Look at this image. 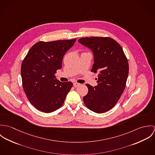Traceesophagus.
I'll list each match as a JSON object with an SVG mask.
<instances>
[{"label":"esophagus","instance_id":"esophagus-1","mask_svg":"<svg viewBox=\"0 0 155 155\" xmlns=\"http://www.w3.org/2000/svg\"><path fill=\"white\" fill-rule=\"evenodd\" d=\"M80 84H78V83H77V82H74V84H73V86L74 87H79L80 86Z\"/></svg>","mask_w":155,"mask_h":155}]
</instances>
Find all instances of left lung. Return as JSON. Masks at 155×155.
Returning a JSON list of instances; mask_svg holds the SVG:
<instances>
[{
	"label": "left lung",
	"instance_id": "left-lung-1",
	"mask_svg": "<svg viewBox=\"0 0 155 155\" xmlns=\"http://www.w3.org/2000/svg\"><path fill=\"white\" fill-rule=\"evenodd\" d=\"M78 42L93 52L91 71L98 73L97 86L86 85L88 92L84 102L97 113L106 112L115 106L125 88L129 72L127 58L120 45L110 38L86 37Z\"/></svg>",
	"mask_w": 155,
	"mask_h": 155
}]
</instances>
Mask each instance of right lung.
<instances>
[{
	"label": "right lung",
	"instance_id": "obj_1",
	"mask_svg": "<svg viewBox=\"0 0 155 155\" xmlns=\"http://www.w3.org/2000/svg\"><path fill=\"white\" fill-rule=\"evenodd\" d=\"M76 39L39 42L28 51L21 67L22 87L30 102L39 110L51 113L60 108L73 87L71 82L55 78L67 51Z\"/></svg>",
	"mask_w": 155,
	"mask_h": 155
}]
</instances>
